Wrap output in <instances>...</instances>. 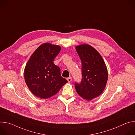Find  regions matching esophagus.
Wrapping results in <instances>:
<instances>
[{"label": "esophagus", "instance_id": "34e87169", "mask_svg": "<svg viewBox=\"0 0 135 135\" xmlns=\"http://www.w3.org/2000/svg\"><path fill=\"white\" fill-rule=\"evenodd\" d=\"M67 81H68V82H71V81H72V78H71V77H69V78H67Z\"/></svg>", "mask_w": 135, "mask_h": 135}]
</instances>
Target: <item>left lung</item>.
<instances>
[{"label":"left lung","mask_w":135,"mask_h":135,"mask_svg":"<svg viewBox=\"0 0 135 135\" xmlns=\"http://www.w3.org/2000/svg\"><path fill=\"white\" fill-rule=\"evenodd\" d=\"M82 62V80L75 83L79 95L87 100L98 97L104 90L108 80V71L102 56L94 47L86 44L75 47Z\"/></svg>","instance_id":"8db88e82"}]
</instances>
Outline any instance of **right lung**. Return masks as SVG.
<instances>
[{
  "label": "right lung",
  "instance_id": "obj_1",
  "mask_svg": "<svg viewBox=\"0 0 135 135\" xmlns=\"http://www.w3.org/2000/svg\"><path fill=\"white\" fill-rule=\"evenodd\" d=\"M61 49L59 45L42 44L32 54L26 65L25 82L30 91L38 98L51 97L68 82L61 77L60 68L53 63Z\"/></svg>",
  "mask_w": 135,
  "mask_h": 135
}]
</instances>
